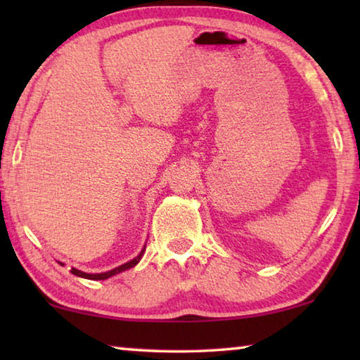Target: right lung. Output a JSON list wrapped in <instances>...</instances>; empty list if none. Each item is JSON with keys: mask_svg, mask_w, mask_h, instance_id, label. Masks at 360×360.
<instances>
[{"mask_svg": "<svg viewBox=\"0 0 360 360\" xmlns=\"http://www.w3.org/2000/svg\"><path fill=\"white\" fill-rule=\"evenodd\" d=\"M144 251H146V245H144V248L141 249V252H139L135 259H131L130 262H127V264L120 265V266H115L114 270H109V271H105V273H85V271L77 270V268H75V266L71 268V273H72V275L79 276V278L92 279V281H100V279H108V278H111V276H114V275H117V273H122V271L129 270V268H133V266H135V265L138 264V262L141 260ZM58 264H60V265H65L63 262H58Z\"/></svg>", "mask_w": 360, "mask_h": 360, "instance_id": "add662e5", "label": "right lung"}]
</instances>
